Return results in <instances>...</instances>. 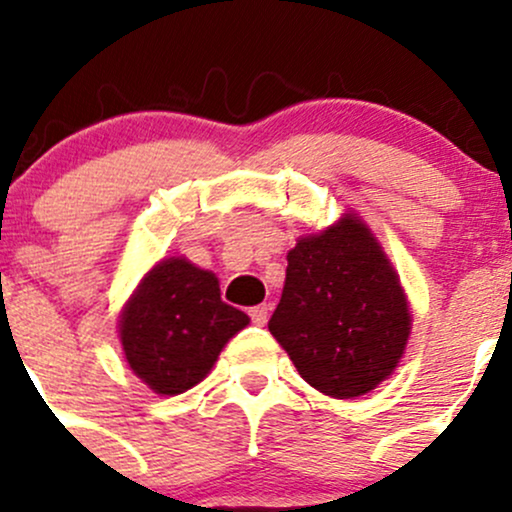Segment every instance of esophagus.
Returning <instances> with one entry per match:
<instances>
[{
  "label": "esophagus",
  "mask_w": 512,
  "mask_h": 512,
  "mask_svg": "<svg viewBox=\"0 0 512 512\" xmlns=\"http://www.w3.org/2000/svg\"><path fill=\"white\" fill-rule=\"evenodd\" d=\"M269 305L262 303V305H255V308H250V320L255 322L257 327H264L267 325V317H269Z\"/></svg>",
  "instance_id": "obj_1"
}]
</instances>
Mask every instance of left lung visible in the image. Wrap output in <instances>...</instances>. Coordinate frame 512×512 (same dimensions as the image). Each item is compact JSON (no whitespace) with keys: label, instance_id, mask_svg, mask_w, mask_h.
Listing matches in <instances>:
<instances>
[{"label":"left lung","instance_id":"left-lung-1","mask_svg":"<svg viewBox=\"0 0 512 512\" xmlns=\"http://www.w3.org/2000/svg\"><path fill=\"white\" fill-rule=\"evenodd\" d=\"M269 332L301 378L337 399L375 390L404 354L411 313L399 276L373 231L344 214L289 255Z\"/></svg>","mask_w":512,"mask_h":512}]
</instances>
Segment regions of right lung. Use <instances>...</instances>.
Instances as JSON below:
<instances>
[{
    "label": "right lung",
    "mask_w": 512,
    "mask_h": 512,
    "mask_svg": "<svg viewBox=\"0 0 512 512\" xmlns=\"http://www.w3.org/2000/svg\"><path fill=\"white\" fill-rule=\"evenodd\" d=\"M250 322L221 301L219 279L185 257L146 272L120 315V342L137 378L156 395H180L202 383L221 349Z\"/></svg>",
    "instance_id": "1"
}]
</instances>
